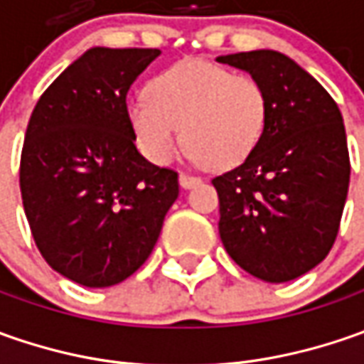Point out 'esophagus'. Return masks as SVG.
<instances>
[{"label": "esophagus", "mask_w": 364, "mask_h": 364, "mask_svg": "<svg viewBox=\"0 0 364 364\" xmlns=\"http://www.w3.org/2000/svg\"><path fill=\"white\" fill-rule=\"evenodd\" d=\"M196 184H200V178H196V176H190V174H180V186L182 188H192V186H196Z\"/></svg>", "instance_id": "obj_1"}]
</instances>
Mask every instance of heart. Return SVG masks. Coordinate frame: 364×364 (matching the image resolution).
Returning a JSON list of instances; mask_svg holds the SVG:
<instances>
[{"mask_svg":"<svg viewBox=\"0 0 364 364\" xmlns=\"http://www.w3.org/2000/svg\"><path fill=\"white\" fill-rule=\"evenodd\" d=\"M147 97L127 105L133 139L147 160L164 166L182 141L186 156L213 170L243 164L267 125V95L249 75L190 58L147 82Z\"/></svg>","mask_w":364,"mask_h":364,"instance_id":"b5f03b06","label":"heart"}]
</instances>
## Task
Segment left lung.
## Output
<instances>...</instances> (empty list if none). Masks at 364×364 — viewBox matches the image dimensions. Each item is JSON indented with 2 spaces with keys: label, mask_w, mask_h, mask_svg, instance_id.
<instances>
[{
  "label": "left lung",
  "mask_w": 364,
  "mask_h": 364,
  "mask_svg": "<svg viewBox=\"0 0 364 364\" xmlns=\"http://www.w3.org/2000/svg\"><path fill=\"white\" fill-rule=\"evenodd\" d=\"M267 95V125L251 158L213 180L218 232L231 259L269 284L328 255L341 227L350 161L341 109L300 64L275 50L218 56Z\"/></svg>",
  "instance_id": "8db88e82"
}]
</instances>
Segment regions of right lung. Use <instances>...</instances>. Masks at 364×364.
<instances>
[{
    "label": "right lung",
    "mask_w": 364,
    "mask_h": 364,
    "mask_svg": "<svg viewBox=\"0 0 364 364\" xmlns=\"http://www.w3.org/2000/svg\"><path fill=\"white\" fill-rule=\"evenodd\" d=\"M161 52L87 50L36 103L20 190L50 267L87 287L127 279L149 257L178 198V174L147 161L127 121V91Z\"/></svg>",
    "instance_id": "obj_1"
}]
</instances>
